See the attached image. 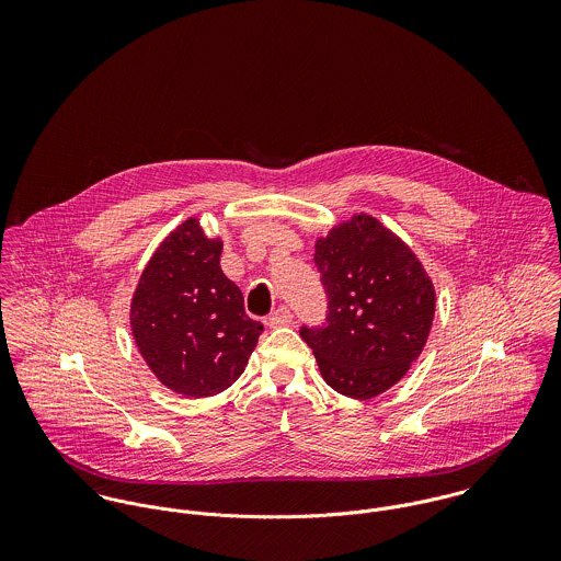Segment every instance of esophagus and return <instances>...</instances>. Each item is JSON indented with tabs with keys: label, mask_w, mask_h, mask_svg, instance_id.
<instances>
[{
	"label": "esophagus",
	"mask_w": 561,
	"mask_h": 561,
	"mask_svg": "<svg viewBox=\"0 0 561 561\" xmlns=\"http://www.w3.org/2000/svg\"><path fill=\"white\" fill-rule=\"evenodd\" d=\"M291 320H294L291 311H289L287 307H278V309L267 318V323H270L272 328H278V325H287V323H291Z\"/></svg>",
	"instance_id": "34e87169"
}]
</instances>
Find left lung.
<instances>
[{"label":"left lung","instance_id":"left-lung-1","mask_svg":"<svg viewBox=\"0 0 561 561\" xmlns=\"http://www.w3.org/2000/svg\"><path fill=\"white\" fill-rule=\"evenodd\" d=\"M325 320L302 323L323 380L354 400L391 389L419 358L434 287L412 250L376 218L354 216L316 245Z\"/></svg>","mask_w":561,"mask_h":561}]
</instances>
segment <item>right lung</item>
Instances as JSON below:
<instances>
[{
	"mask_svg": "<svg viewBox=\"0 0 561 561\" xmlns=\"http://www.w3.org/2000/svg\"><path fill=\"white\" fill-rule=\"evenodd\" d=\"M220 252L222 241L185 220L161 241L131 302L140 354L161 385L185 398L229 389L263 332L245 316L240 287L222 274Z\"/></svg>",
	"mask_w": 561,
	"mask_h": 561,
	"instance_id": "1",
	"label": "right lung"
}]
</instances>
